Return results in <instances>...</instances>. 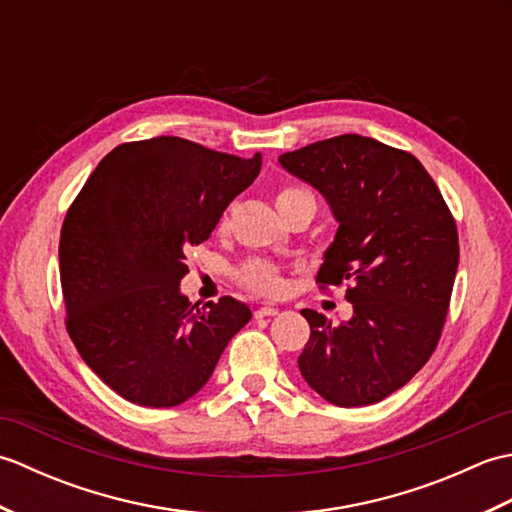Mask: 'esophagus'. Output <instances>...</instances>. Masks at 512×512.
<instances>
[{
    "instance_id": "obj_1",
    "label": "esophagus",
    "mask_w": 512,
    "mask_h": 512,
    "mask_svg": "<svg viewBox=\"0 0 512 512\" xmlns=\"http://www.w3.org/2000/svg\"><path fill=\"white\" fill-rule=\"evenodd\" d=\"M279 310L277 308H273V306H264V308H259V310H255V319H266V317H275Z\"/></svg>"
}]
</instances>
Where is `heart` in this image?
<instances>
[{
  "label": "heart",
  "instance_id": "1",
  "mask_svg": "<svg viewBox=\"0 0 512 512\" xmlns=\"http://www.w3.org/2000/svg\"><path fill=\"white\" fill-rule=\"evenodd\" d=\"M299 200H312V195L303 189L297 187H288V189H281L277 193V209L281 206H288V204H295ZM242 281L244 286L255 290V292H262V295H277L284 288V279L277 273L275 266H270L266 262H250L242 268Z\"/></svg>",
  "mask_w": 512,
  "mask_h": 512
}]
</instances>
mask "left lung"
Masks as SVG:
<instances>
[{
    "label": "left lung",
    "mask_w": 512,
    "mask_h": 512,
    "mask_svg": "<svg viewBox=\"0 0 512 512\" xmlns=\"http://www.w3.org/2000/svg\"><path fill=\"white\" fill-rule=\"evenodd\" d=\"M279 165L328 202L339 228L319 281H350L354 308L341 325L301 310L310 323L301 376L336 407L374 405L436 350L460 262L458 228L420 162L374 138L319 140L281 154Z\"/></svg>",
    "instance_id": "1"
}]
</instances>
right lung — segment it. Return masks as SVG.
I'll use <instances>...</instances> for the list:
<instances>
[{"label":"right lung","instance_id":"1","mask_svg":"<svg viewBox=\"0 0 512 512\" xmlns=\"http://www.w3.org/2000/svg\"><path fill=\"white\" fill-rule=\"evenodd\" d=\"M259 171L262 154L244 160L158 136L118 145L85 182L59 242L65 325L118 396L154 409L182 405L253 317L233 297L191 306L180 281L187 250L209 239Z\"/></svg>","mask_w":512,"mask_h":512}]
</instances>
